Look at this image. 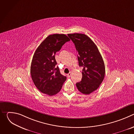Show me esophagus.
<instances>
[{
  "mask_svg": "<svg viewBox=\"0 0 134 134\" xmlns=\"http://www.w3.org/2000/svg\"><path fill=\"white\" fill-rule=\"evenodd\" d=\"M71 75V72H69L68 74H67V77H68V78L70 77Z\"/></svg>",
  "mask_w": 134,
  "mask_h": 134,
  "instance_id": "1",
  "label": "esophagus"
}]
</instances>
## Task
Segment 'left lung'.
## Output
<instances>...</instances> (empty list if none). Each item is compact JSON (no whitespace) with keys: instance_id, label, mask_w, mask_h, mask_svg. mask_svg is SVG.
<instances>
[{"instance_id":"left-lung-1","label":"left lung","mask_w":134,"mask_h":134,"mask_svg":"<svg viewBox=\"0 0 134 134\" xmlns=\"http://www.w3.org/2000/svg\"><path fill=\"white\" fill-rule=\"evenodd\" d=\"M77 52L79 64L82 67V81L76 83L79 91L90 94L97 90L103 81L105 66L98 47L84 34H68Z\"/></svg>"}]
</instances>
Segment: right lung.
<instances>
[{
  "instance_id": "1",
  "label": "right lung",
  "mask_w": 134,
  "mask_h": 134,
  "mask_svg": "<svg viewBox=\"0 0 134 134\" xmlns=\"http://www.w3.org/2000/svg\"><path fill=\"white\" fill-rule=\"evenodd\" d=\"M63 34L49 35L35 50L31 66L33 82L41 92L49 96L55 95L62 89L66 77L60 72L55 59V54L68 41Z\"/></svg>"
}]
</instances>
